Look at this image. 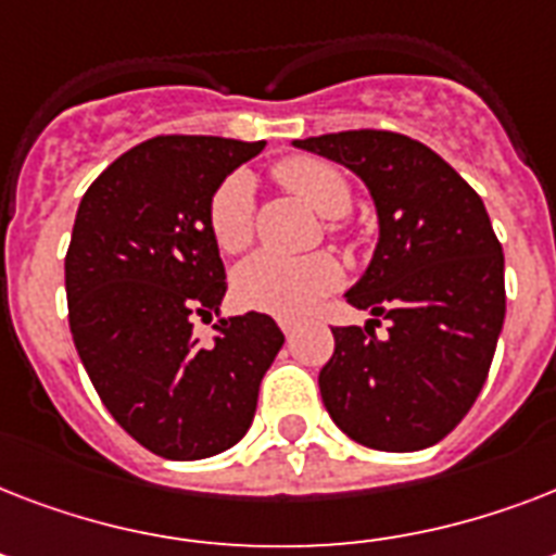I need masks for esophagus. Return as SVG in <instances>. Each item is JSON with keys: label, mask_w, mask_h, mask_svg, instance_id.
Returning a JSON list of instances; mask_svg holds the SVG:
<instances>
[{"label": "esophagus", "mask_w": 556, "mask_h": 556, "mask_svg": "<svg viewBox=\"0 0 556 556\" xmlns=\"http://www.w3.org/2000/svg\"><path fill=\"white\" fill-rule=\"evenodd\" d=\"M279 326H282V331H286V338H294V331H296L294 320H279Z\"/></svg>", "instance_id": "esophagus-1"}]
</instances>
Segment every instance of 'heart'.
I'll return each instance as SVG.
<instances>
[{
    "label": "heart",
    "instance_id": "obj_1",
    "mask_svg": "<svg viewBox=\"0 0 556 556\" xmlns=\"http://www.w3.org/2000/svg\"><path fill=\"white\" fill-rule=\"evenodd\" d=\"M277 181L286 190L317 210L323 218L346 216L352 207V190L338 167L320 159H286L277 164ZM207 227L213 242L225 253H239L253 236V178L248 173L227 176L207 204ZM236 303L251 312L274 314L296 320L312 314L326 294L340 286V265L329 253L312 256H277L253 253L233 270Z\"/></svg>",
    "mask_w": 556,
    "mask_h": 556
}]
</instances>
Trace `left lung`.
I'll list each match as a JSON object with an SVG mask.
<instances>
[{
    "mask_svg": "<svg viewBox=\"0 0 556 556\" xmlns=\"http://www.w3.org/2000/svg\"><path fill=\"white\" fill-rule=\"evenodd\" d=\"M355 173L378 216V244L349 288L378 320L331 329L320 369L331 421L371 450L439 444L467 415L491 369L505 323V256L473 187L430 147L357 129L291 141Z\"/></svg>",
    "mask_w": 556,
    "mask_h": 556,
    "instance_id": "left-lung-1",
    "label": "left lung"
}]
</instances>
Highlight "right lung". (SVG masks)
Wrapping results in <instances>:
<instances>
[{
    "instance_id": "obj_1",
    "label": "right lung",
    "mask_w": 556,
    "mask_h": 556,
    "mask_svg": "<svg viewBox=\"0 0 556 556\" xmlns=\"http://www.w3.org/2000/svg\"><path fill=\"white\" fill-rule=\"evenodd\" d=\"M265 141L152 138L86 190L65 253L74 346L100 401L155 456H216L251 430L265 371L286 343L268 314L222 317L225 262L207 227L216 187ZM219 323L191 334V314Z\"/></svg>"
}]
</instances>
